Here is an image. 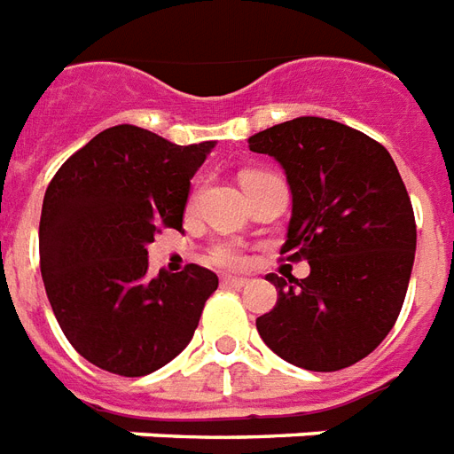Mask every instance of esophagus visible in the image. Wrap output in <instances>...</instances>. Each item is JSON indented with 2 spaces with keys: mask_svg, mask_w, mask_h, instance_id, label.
<instances>
[{
  "mask_svg": "<svg viewBox=\"0 0 454 454\" xmlns=\"http://www.w3.org/2000/svg\"><path fill=\"white\" fill-rule=\"evenodd\" d=\"M247 284H250V281H247V278H243V277H226V278H223V286H226V288H245Z\"/></svg>",
  "mask_w": 454,
  "mask_h": 454,
  "instance_id": "1",
  "label": "esophagus"
}]
</instances>
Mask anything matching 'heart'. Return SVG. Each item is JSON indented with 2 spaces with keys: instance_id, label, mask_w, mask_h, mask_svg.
<instances>
[{
  "instance_id": "obj_1",
  "label": "heart",
  "mask_w": 454,
  "mask_h": 454,
  "mask_svg": "<svg viewBox=\"0 0 454 454\" xmlns=\"http://www.w3.org/2000/svg\"><path fill=\"white\" fill-rule=\"evenodd\" d=\"M209 260L216 264V267H223V270H236V267H243L245 254L240 253V247L233 243H216L209 250Z\"/></svg>"
}]
</instances>
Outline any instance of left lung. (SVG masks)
<instances>
[{
    "mask_svg": "<svg viewBox=\"0 0 454 454\" xmlns=\"http://www.w3.org/2000/svg\"><path fill=\"white\" fill-rule=\"evenodd\" d=\"M250 151L281 163L294 194L277 305L257 317L262 341L288 364L332 372L358 364L395 327L416 253V221L395 160L368 134L295 117L253 134Z\"/></svg>",
    "mask_w": 454,
    "mask_h": 454,
    "instance_id": "8db88e82",
    "label": "left lung"
}]
</instances>
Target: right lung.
<instances>
[{
    "mask_svg": "<svg viewBox=\"0 0 454 454\" xmlns=\"http://www.w3.org/2000/svg\"><path fill=\"white\" fill-rule=\"evenodd\" d=\"M214 142L177 146L117 124L65 160L40 214V271L59 327L103 371L139 378L192 339L218 277L200 264L149 274L160 228L183 231L190 180Z\"/></svg>",
    "mask_w": 454,
    "mask_h": 454,
    "instance_id": "add662e5",
    "label": "right lung"
}]
</instances>
